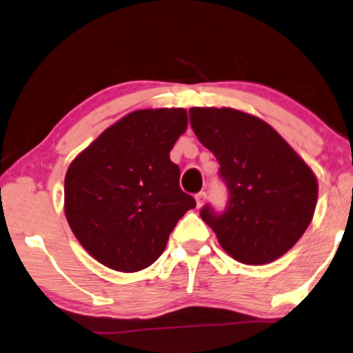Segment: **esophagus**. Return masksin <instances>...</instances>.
<instances>
[{
  "label": "esophagus",
  "mask_w": 353,
  "mask_h": 353,
  "mask_svg": "<svg viewBox=\"0 0 353 353\" xmlns=\"http://www.w3.org/2000/svg\"><path fill=\"white\" fill-rule=\"evenodd\" d=\"M206 197H208V194L204 191H201V192H197L196 194V203H197V208H201L203 206L204 203H206Z\"/></svg>",
  "instance_id": "1"
}]
</instances>
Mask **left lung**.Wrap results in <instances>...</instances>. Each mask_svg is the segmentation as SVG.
Wrapping results in <instances>:
<instances>
[{
	"mask_svg": "<svg viewBox=\"0 0 353 353\" xmlns=\"http://www.w3.org/2000/svg\"><path fill=\"white\" fill-rule=\"evenodd\" d=\"M196 137L219 162L228 206L201 209V218L230 256L266 265L301 238L315 212L319 183L288 142L254 115L234 108L192 107Z\"/></svg>",
	"mask_w": 353,
	"mask_h": 353,
	"instance_id": "obj_1",
	"label": "left lung"
}]
</instances>
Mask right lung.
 Returning a JSON list of instances; mask_svg holds the SVG:
<instances>
[{
	"label": "right lung",
	"mask_w": 353,
	"mask_h": 353,
	"mask_svg": "<svg viewBox=\"0 0 353 353\" xmlns=\"http://www.w3.org/2000/svg\"><path fill=\"white\" fill-rule=\"evenodd\" d=\"M188 129L184 108L130 112L73 159L65 216L88 254L123 273L161 256L194 197L179 188L169 152Z\"/></svg>",
	"instance_id": "obj_1"
}]
</instances>
